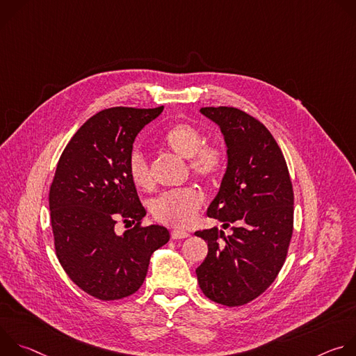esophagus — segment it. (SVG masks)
Returning <instances> with one entry per match:
<instances>
[{
    "label": "esophagus",
    "instance_id": "34e87169",
    "mask_svg": "<svg viewBox=\"0 0 356 356\" xmlns=\"http://www.w3.org/2000/svg\"><path fill=\"white\" fill-rule=\"evenodd\" d=\"M187 236H190V234L186 232V231H179V229H173L172 231V238L173 239H184Z\"/></svg>",
    "mask_w": 356,
    "mask_h": 356
}]
</instances>
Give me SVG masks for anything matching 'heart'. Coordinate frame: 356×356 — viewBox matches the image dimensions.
I'll return each instance as SVG.
<instances>
[{"mask_svg":"<svg viewBox=\"0 0 356 356\" xmlns=\"http://www.w3.org/2000/svg\"><path fill=\"white\" fill-rule=\"evenodd\" d=\"M163 143L180 158L188 159L190 172L217 184L227 172L228 156L218 145H204V135L187 122H179L170 127L163 138ZM128 173L132 183L140 188L152 186V175L146 158L139 150H134L128 159ZM204 195L193 186L175 188L162 193L150 201L149 210L155 220L175 227L187 228L195 220Z\"/></svg>","mask_w":356,"mask_h":356,"instance_id":"1","label":"heart"}]
</instances>
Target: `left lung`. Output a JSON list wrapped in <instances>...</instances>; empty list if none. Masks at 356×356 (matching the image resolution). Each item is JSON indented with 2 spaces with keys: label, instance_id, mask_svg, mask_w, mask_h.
<instances>
[{
  "label": "left lung",
  "instance_id": "8db88e82",
  "mask_svg": "<svg viewBox=\"0 0 356 356\" xmlns=\"http://www.w3.org/2000/svg\"><path fill=\"white\" fill-rule=\"evenodd\" d=\"M225 139L228 166L207 216L231 227L197 231L209 245L197 269L200 289L228 307L261 296L279 275L293 234V186L282 150L269 129L234 107L200 110Z\"/></svg>",
  "mask_w": 356,
  "mask_h": 356
}]
</instances>
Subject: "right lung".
Masks as SVG:
<instances>
[{
    "mask_svg": "<svg viewBox=\"0 0 356 356\" xmlns=\"http://www.w3.org/2000/svg\"><path fill=\"white\" fill-rule=\"evenodd\" d=\"M163 111L113 107L97 113L73 135L59 159L49 191L56 257L87 294L120 300L142 286L152 253L170 235L142 225L146 214L128 173L139 131ZM118 218L134 224L122 236Z\"/></svg>",
    "mask_w": 356,
    "mask_h": 356,
    "instance_id": "1",
    "label": "right lung"
}]
</instances>
